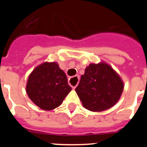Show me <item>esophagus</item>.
I'll use <instances>...</instances> for the list:
<instances>
[{
    "mask_svg": "<svg viewBox=\"0 0 147 147\" xmlns=\"http://www.w3.org/2000/svg\"><path fill=\"white\" fill-rule=\"evenodd\" d=\"M79 76H74V77H71L68 80V83H69V85L72 87L73 89H75L76 87L77 86L78 83H79Z\"/></svg>",
    "mask_w": 147,
    "mask_h": 147,
    "instance_id": "obj_1",
    "label": "esophagus"
}]
</instances>
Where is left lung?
<instances>
[{
  "label": "left lung",
  "instance_id": "left-lung-1",
  "mask_svg": "<svg viewBox=\"0 0 147 147\" xmlns=\"http://www.w3.org/2000/svg\"><path fill=\"white\" fill-rule=\"evenodd\" d=\"M124 82L115 70L105 62L91 63L82 75L76 92L83 107L92 112L108 110L120 99Z\"/></svg>",
  "mask_w": 147,
  "mask_h": 147
}]
</instances>
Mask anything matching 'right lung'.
<instances>
[{
	"instance_id": "obj_1",
	"label": "right lung",
	"mask_w": 147,
	"mask_h": 147,
	"mask_svg": "<svg viewBox=\"0 0 147 147\" xmlns=\"http://www.w3.org/2000/svg\"><path fill=\"white\" fill-rule=\"evenodd\" d=\"M71 89L65 74L56 62H45L35 67L26 88L28 98L44 110L59 107Z\"/></svg>"
}]
</instances>
